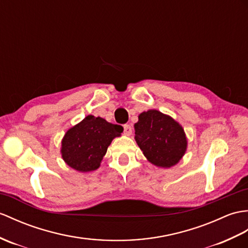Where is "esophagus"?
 I'll list each match as a JSON object with an SVG mask.
<instances>
[{"label":"esophagus","mask_w":248,"mask_h":248,"mask_svg":"<svg viewBox=\"0 0 248 248\" xmlns=\"http://www.w3.org/2000/svg\"><path fill=\"white\" fill-rule=\"evenodd\" d=\"M132 126L130 125V124H124V135H126V136H130L131 134H132Z\"/></svg>","instance_id":"esophagus-1"}]
</instances>
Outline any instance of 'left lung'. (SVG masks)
I'll list each match as a JSON object with an SVG mask.
<instances>
[{
    "label": "left lung",
    "instance_id": "1",
    "mask_svg": "<svg viewBox=\"0 0 248 248\" xmlns=\"http://www.w3.org/2000/svg\"><path fill=\"white\" fill-rule=\"evenodd\" d=\"M135 140L142 154L159 168L175 166L187 150V137L183 126L169 115L149 110L138 115L134 124Z\"/></svg>",
    "mask_w": 248,
    "mask_h": 248
}]
</instances>
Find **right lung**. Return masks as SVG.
I'll return each mask as SVG.
<instances>
[{
    "label": "right lung",
    "instance_id": "right-lung-1",
    "mask_svg": "<svg viewBox=\"0 0 248 248\" xmlns=\"http://www.w3.org/2000/svg\"><path fill=\"white\" fill-rule=\"evenodd\" d=\"M122 125L101 117L88 115L66 131L61 141V156L67 166L78 172H90L100 167L108 147L122 135Z\"/></svg>",
    "mask_w": 248,
    "mask_h": 248
}]
</instances>
